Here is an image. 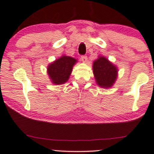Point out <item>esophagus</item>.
Listing matches in <instances>:
<instances>
[{
  "mask_svg": "<svg viewBox=\"0 0 154 154\" xmlns=\"http://www.w3.org/2000/svg\"><path fill=\"white\" fill-rule=\"evenodd\" d=\"M81 60L83 63H86L87 60V57L86 55H82L81 56Z\"/></svg>",
  "mask_w": 154,
  "mask_h": 154,
  "instance_id": "esophagus-1",
  "label": "esophagus"
}]
</instances>
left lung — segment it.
Here are the masks:
<instances>
[{
  "label": "left lung",
  "instance_id": "obj_1",
  "mask_svg": "<svg viewBox=\"0 0 154 154\" xmlns=\"http://www.w3.org/2000/svg\"><path fill=\"white\" fill-rule=\"evenodd\" d=\"M93 73L99 86L109 88L115 82L118 75V69L109 60L100 56L93 63Z\"/></svg>",
  "mask_w": 154,
  "mask_h": 154
}]
</instances>
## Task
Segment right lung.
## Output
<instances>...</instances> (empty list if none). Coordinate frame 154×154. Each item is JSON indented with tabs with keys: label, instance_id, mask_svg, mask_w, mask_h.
<instances>
[{
	"label": "right lung",
	"instance_id": "1",
	"mask_svg": "<svg viewBox=\"0 0 154 154\" xmlns=\"http://www.w3.org/2000/svg\"><path fill=\"white\" fill-rule=\"evenodd\" d=\"M77 62L75 58L63 55L48 67V74L54 85H62L69 78L72 67Z\"/></svg>",
	"mask_w": 154,
	"mask_h": 154
}]
</instances>
